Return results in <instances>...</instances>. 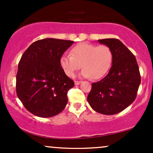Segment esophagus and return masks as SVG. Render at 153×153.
<instances>
[{
  "instance_id": "1",
  "label": "esophagus",
  "mask_w": 153,
  "mask_h": 153,
  "mask_svg": "<svg viewBox=\"0 0 153 153\" xmlns=\"http://www.w3.org/2000/svg\"><path fill=\"white\" fill-rule=\"evenodd\" d=\"M81 82V81H79V80H75V85H78Z\"/></svg>"
}]
</instances>
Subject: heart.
Returning a JSON list of instances; mask_svg holds the SVG:
<instances>
[{"label":"heart","mask_w":153,"mask_h":153,"mask_svg":"<svg viewBox=\"0 0 153 153\" xmlns=\"http://www.w3.org/2000/svg\"><path fill=\"white\" fill-rule=\"evenodd\" d=\"M112 59V52L107 45L81 42L72 47L71 55L63 54L59 64L68 76L74 77L82 66V76L98 80L106 74Z\"/></svg>","instance_id":"b5f03b06"}]
</instances>
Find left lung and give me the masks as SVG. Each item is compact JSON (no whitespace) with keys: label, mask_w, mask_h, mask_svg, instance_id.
Masks as SVG:
<instances>
[{"label":"left lung","mask_w":153,"mask_h":153,"mask_svg":"<svg viewBox=\"0 0 153 153\" xmlns=\"http://www.w3.org/2000/svg\"><path fill=\"white\" fill-rule=\"evenodd\" d=\"M110 47L112 66L100 81L92 83L87 100L93 109L113 115L125 109L134 101L141 82V75L132 52L117 39H99Z\"/></svg>","instance_id":"obj_1"}]
</instances>
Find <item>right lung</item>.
<instances>
[{
	"label": "right lung",
	"mask_w": 153,
	"mask_h": 153,
	"mask_svg": "<svg viewBox=\"0 0 153 153\" xmlns=\"http://www.w3.org/2000/svg\"><path fill=\"white\" fill-rule=\"evenodd\" d=\"M73 43L51 38L37 40L22 56L16 90L24 106L33 114L51 117L65 107L68 92L74 82L65 75L59 59Z\"/></svg>",
	"instance_id": "right-lung-1"
}]
</instances>
